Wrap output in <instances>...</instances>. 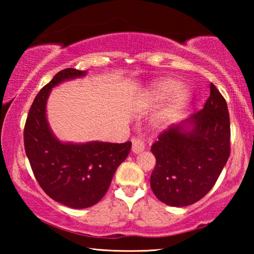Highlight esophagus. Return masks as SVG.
Here are the masks:
<instances>
[{"label":"esophagus","instance_id":"1","mask_svg":"<svg viewBox=\"0 0 254 254\" xmlns=\"http://www.w3.org/2000/svg\"><path fill=\"white\" fill-rule=\"evenodd\" d=\"M145 148V143L142 137H134L132 140V151L134 153H139L143 151Z\"/></svg>","mask_w":254,"mask_h":254}]
</instances>
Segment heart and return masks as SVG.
Instances as JSON below:
<instances>
[{"instance_id": "b5f03b06", "label": "heart", "mask_w": 254, "mask_h": 254, "mask_svg": "<svg viewBox=\"0 0 254 254\" xmlns=\"http://www.w3.org/2000/svg\"><path fill=\"white\" fill-rule=\"evenodd\" d=\"M177 88L178 84L169 79L159 80L152 85L151 93L154 101H162L166 97H168L170 93L172 94L166 106L163 107L156 118V124L158 127H162L168 123L177 114V112L182 109L185 103H186L187 94L184 91H176L175 92L174 91Z\"/></svg>"}]
</instances>
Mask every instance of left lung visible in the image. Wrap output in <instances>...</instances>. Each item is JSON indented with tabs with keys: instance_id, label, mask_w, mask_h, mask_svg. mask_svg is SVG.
<instances>
[{
	"instance_id": "1",
	"label": "left lung",
	"mask_w": 254,
	"mask_h": 254,
	"mask_svg": "<svg viewBox=\"0 0 254 254\" xmlns=\"http://www.w3.org/2000/svg\"><path fill=\"white\" fill-rule=\"evenodd\" d=\"M192 127H170L151 147L156 167L150 185L157 198L183 207L196 203L213 188L231 152L230 114L225 98L210 84L204 109L192 115Z\"/></svg>"
}]
</instances>
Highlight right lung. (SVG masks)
Returning <instances> with one entry per match:
<instances>
[{"label":"right lung","instance_id":"1","mask_svg":"<svg viewBox=\"0 0 254 254\" xmlns=\"http://www.w3.org/2000/svg\"><path fill=\"white\" fill-rule=\"evenodd\" d=\"M84 70H60L40 89L25 121L24 149L38 184L50 198L71 208L97 204L109 189L120 163L131 150L124 143H62L51 133L46 119V103L54 86L84 76Z\"/></svg>","mask_w":254,"mask_h":254}]
</instances>
